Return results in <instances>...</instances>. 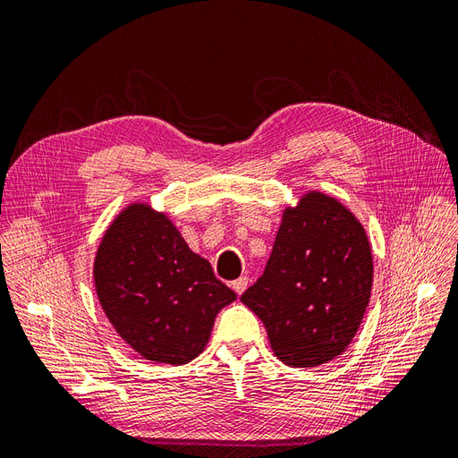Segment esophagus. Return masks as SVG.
Returning a JSON list of instances; mask_svg holds the SVG:
<instances>
[{
	"label": "esophagus",
	"mask_w": 458,
	"mask_h": 458,
	"mask_svg": "<svg viewBox=\"0 0 458 458\" xmlns=\"http://www.w3.org/2000/svg\"><path fill=\"white\" fill-rule=\"evenodd\" d=\"M248 284H250V281H248V276H239L237 281H233L231 283V286H233V290L234 293H237L239 296L244 293V290L248 288Z\"/></svg>",
	"instance_id": "1"
}]
</instances>
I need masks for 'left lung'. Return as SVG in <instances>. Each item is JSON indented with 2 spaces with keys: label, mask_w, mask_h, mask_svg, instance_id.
I'll return each mask as SVG.
<instances>
[{
  "label": "left lung",
  "mask_w": 458,
  "mask_h": 458,
  "mask_svg": "<svg viewBox=\"0 0 458 458\" xmlns=\"http://www.w3.org/2000/svg\"><path fill=\"white\" fill-rule=\"evenodd\" d=\"M372 290L367 231L338 199L308 191L286 206L266 271L241 296L267 330L273 353L310 369L345 352Z\"/></svg>",
  "instance_id": "8db88e82"
}]
</instances>
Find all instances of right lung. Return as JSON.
Returning a JSON list of instances; mask_svg holds the SVG:
<instances>
[{
    "mask_svg": "<svg viewBox=\"0 0 458 458\" xmlns=\"http://www.w3.org/2000/svg\"><path fill=\"white\" fill-rule=\"evenodd\" d=\"M101 308L133 352L185 365L210 340L217 313L237 300L192 252L165 212L131 202L110 221L93 261Z\"/></svg>",
    "mask_w": 458,
    "mask_h": 458,
    "instance_id": "right-lung-1",
    "label": "right lung"
}]
</instances>
